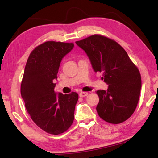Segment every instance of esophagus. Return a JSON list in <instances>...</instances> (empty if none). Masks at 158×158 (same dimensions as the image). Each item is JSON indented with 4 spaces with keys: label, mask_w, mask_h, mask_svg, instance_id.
<instances>
[{
    "label": "esophagus",
    "mask_w": 158,
    "mask_h": 158,
    "mask_svg": "<svg viewBox=\"0 0 158 158\" xmlns=\"http://www.w3.org/2000/svg\"><path fill=\"white\" fill-rule=\"evenodd\" d=\"M88 95V92H81L79 93V96L80 97H85L86 96Z\"/></svg>",
    "instance_id": "1"
}]
</instances>
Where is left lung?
<instances>
[{
	"label": "left lung",
	"instance_id": "1",
	"mask_svg": "<svg viewBox=\"0 0 158 158\" xmlns=\"http://www.w3.org/2000/svg\"><path fill=\"white\" fill-rule=\"evenodd\" d=\"M76 44L84 50L94 70L102 73L107 90H98V115L105 122L117 124L132 115L138 104L141 77L137 66L119 43L100 35H94Z\"/></svg>",
	"mask_w": 158,
	"mask_h": 158
}]
</instances>
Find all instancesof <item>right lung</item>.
I'll use <instances>...</instances> for the list:
<instances>
[{
	"instance_id": "add662e5",
	"label": "right lung",
	"mask_w": 158,
	"mask_h": 158,
	"mask_svg": "<svg viewBox=\"0 0 158 158\" xmlns=\"http://www.w3.org/2000/svg\"><path fill=\"white\" fill-rule=\"evenodd\" d=\"M73 43L46 41L30 54L21 83L25 107L36 125L58 135L66 132L74 120L78 94H58L54 92L60 62L73 49Z\"/></svg>"
}]
</instances>
